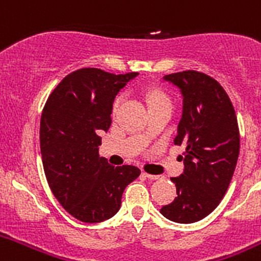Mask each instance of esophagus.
<instances>
[{
	"label": "esophagus",
	"instance_id": "obj_1",
	"mask_svg": "<svg viewBox=\"0 0 261 261\" xmlns=\"http://www.w3.org/2000/svg\"><path fill=\"white\" fill-rule=\"evenodd\" d=\"M144 175L147 177V179H150V180H159V179H162V176H161V175L146 174V172H144Z\"/></svg>",
	"mask_w": 261,
	"mask_h": 261
}]
</instances>
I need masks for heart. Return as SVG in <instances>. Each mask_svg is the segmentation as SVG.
Segmentation results:
<instances>
[{"mask_svg":"<svg viewBox=\"0 0 261 261\" xmlns=\"http://www.w3.org/2000/svg\"><path fill=\"white\" fill-rule=\"evenodd\" d=\"M123 99L124 96L121 95V94L115 98L114 103H112V114H116L120 105H121V102H123ZM147 99H149V105L150 106L155 105V103H159V102H163V100H168L167 96H166L163 93H161V91H151V93H149Z\"/></svg>","mask_w":261,"mask_h":261,"instance_id":"1","label":"heart"}]
</instances>
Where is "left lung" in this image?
I'll use <instances>...</instances> for the list:
<instances>
[{
  "instance_id": "8db88e82",
  "label": "left lung",
  "mask_w": 261,
  "mask_h": 261,
  "mask_svg": "<svg viewBox=\"0 0 261 261\" xmlns=\"http://www.w3.org/2000/svg\"><path fill=\"white\" fill-rule=\"evenodd\" d=\"M163 80L183 95L174 144L186 150L184 172L171 177L177 196L161 213L174 222H197L218 206L230 186L241 144L238 120L229 95L211 75L184 70Z\"/></svg>"
}]
</instances>
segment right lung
<instances>
[{"instance_id":"right-lung-1","label":"right lung","mask_w":261,"mask_h":261,"mask_svg":"<svg viewBox=\"0 0 261 261\" xmlns=\"http://www.w3.org/2000/svg\"><path fill=\"white\" fill-rule=\"evenodd\" d=\"M136 75L96 68L71 71L55 87L41 112L45 177L62 208L82 222H102L116 214L125 187L141 174L132 165H108L98 153L99 132L111 126L115 96Z\"/></svg>"}]
</instances>
